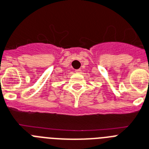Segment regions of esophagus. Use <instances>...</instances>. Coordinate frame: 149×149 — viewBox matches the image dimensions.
I'll list each match as a JSON object with an SVG mask.
<instances>
[{"instance_id":"1","label":"esophagus","mask_w":149,"mask_h":149,"mask_svg":"<svg viewBox=\"0 0 149 149\" xmlns=\"http://www.w3.org/2000/svg\"><path fill=\"white\" fill-rule=\"evenodd\" d=\"M76 73H81V69H78V70H75Z\"/></svg>"}]
</instances>
